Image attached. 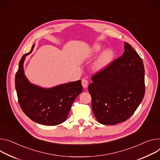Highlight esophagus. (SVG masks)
Instances as JSON below:
<instances>
[{
    "label": "esophagus",
    "mask_w": 160,
    "mask_h": 160,
    "mask_svg": "<svg viewBox=\"0 0 160 160\" xmlns=\"http://www.w3.org/2000/svg\"><path fill=\"white\" fill-rule=\"evenodd\" d=\"M82 84L84 88H87L88 86V80L85 78H83L82 80Z\"/></svg>",
    "instance_id": "obj_1"
}]
</instances>
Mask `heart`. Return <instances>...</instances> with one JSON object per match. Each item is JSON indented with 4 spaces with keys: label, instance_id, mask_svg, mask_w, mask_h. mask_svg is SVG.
<instances>
[{
    "label": "heart",
    "instance_id": "obj_1",
    "mask_svg": "<svg viewBox=\"0 0 160 160\" xmlns=\"http://www.w3.org/2000/svg\"><path fill=\"white\" fill-rule=\"evenodd\" d=\"M103 50V47L99 44H95L92 47V52L98 53ZM115 53L113 50L108 49L101 53L93 64V68L96 71H101L106 68L113 61Z\"/></svg>",
    "mask_w": 160,
    "mask_h": 160
}]
</instances>
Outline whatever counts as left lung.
<instances>
[{
  "label": "left lung",
  "instance_id": "8db88e82",
  "mask_svg": "<svg viewBox=\"0 0 160 160\" xmlns=\"http://www.w3.org/2000/svg\"><path fill=\"white\" fill-rule=\"evenodd\" d=\"M144 77L142 59L125 42L122 55L93 75L88 87L97 121L114 125L128 119L143 98Z\"/></svg>",
  "mask_w": 160,
  "mask_h": 160
}]
</instances>
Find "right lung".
Returning a JSON list of instances; mask_svg holds the SVG:
<instances>
[{
	"label": "right lung",
	"instance_id": "1",
	"mask_svg": "<svg viewBox=\"0 0 160 160\" xmlns=\"http://www.w3.org/2000/svg\"><path fill=\"white\" fill-rule=\"evenodd\" d=\"M24 54L19 62L15 76V88L19 105L24 113L32 121L42 125L55 126L64 122L72 103L82 92L80 80L46 89L31 83L24 74Z\"/></svg>",
	"mask_w": 160,
	"mask_h": 160
}]
</instances>
